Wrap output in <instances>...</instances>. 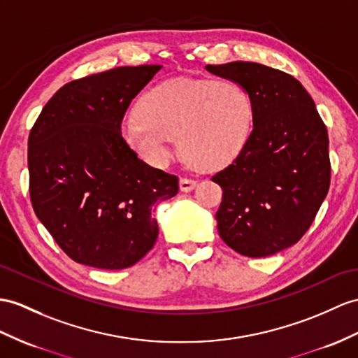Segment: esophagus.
<instances>
[{"label": "esophagus", "instance_id": "1", "mask_svg": "<svg viewBox=\"0 0 358 358\" xmlns=\"http://www.w3.org/2000/svg\"><path fill=\"white\" fill-rule=\"evenodd\" d=\"M197 185V182L194 179H189V178H182L179 180V187H180V191H185V193H188V191L193 189L194 187Z\"/></svg>", "mask_w": 358, "mask_h": 358}]
</instances>
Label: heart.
Returning <instances> with one entry per match:
<instances>
[{
	"label": "heart",
	"instance_id": "b5f03b06",
	"mask_svg": "<svg viewBox=\"0 0 358 358\" xmlns=\"http://www.w3.org/2000/svg\"><path fill=\"white\" fill-rule=\"evenodd\" d=\"M254 104L235 82L173 78L147 91L123 138L153 167H167L178 138L185 158L215 170L237 158L250 135Z\"/></svg>",
	"mask_w": 358,
	"mask_h": 358
}]
</instances>
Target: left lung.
I'll list each match as a JSON object with an SVG mask.
<instances>
[{
  "label": "left lung",
  "mask_w": 358,
  "mask_h": 358,
  "mask_svg": "<svg viewBox=\"0 0 358 358\" xmlns=\"http://www.w3.org/2000/svg\"><path fill=\"white\" fill-rule=\"evenodd\" d=\"M237 82L254 104L245 149L211 178L223 189L215 213L222 240L261 258L298 243L308 231L331 182L328 132L299 80L255 62L206 65Z\"/></svg>",
  "instance_id": "obj_1"
}]
</instances>
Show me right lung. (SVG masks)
<instances>
[{
    "label": "right lung",
    "instance_id": "1",
    "mask_svg": "<svg viewBox=\"0 0 358 358\" xmlns=\"http://www.w3.org/2000/svg\"><path fill=\"white\" fill-rule=\"evenodd\" d=\"M162 65L120 66L64 85L29 135L34 214L78 264L120 270L158 238L155 205L179 179L136 156L121 135L124 113Z\"/></svg>",
    "mask_w": 358,
    "mask_h": 358
}]
</instances>
